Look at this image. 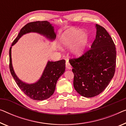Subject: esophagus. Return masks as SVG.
<instances>
[{
	"label": "esophagus",
	"mask_w": 126,
	"mask_h": 126,
	"mask_svg": "<svg viewBox=\"0 0 126 126\" xmlns=\"http://www.w3.org/2000/svg\"><path fill=\"white\" fill-rule=\"evenodd\" d=\"M65 67H66V68L67 69H72L71 65H70V64L69 63L68 61H67L66 63H65Z\"/></svg>",
	"instance_id": "obj_1"
}]
</instances>
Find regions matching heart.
Returning <instances> with one entry per match:
<instances>
[{
	"instance_id": "obj_1",
	"label": "heart",
	"mask_w": 126,
	"mask_h": 126,
	"mask_svg": "<svg viewBox=\"0 0 126 126\" xmlns=\"http://www.w3.org/2000/svg\"><path fill=\"white\" fill-rule=\"evenodd\" d=\"M89 36L81 29H71L65 31L61 37V42L65 47H71L76 42L71 50L75 57H80L87 47Z\"/></svg>"
}]
</instances>
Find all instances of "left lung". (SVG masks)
<instances>
[{
  "label": "left lung",
  "mask_w": 126,
  "mask_h": 126,
  "mask_svg": "<svg viewBox=\"0 0 126 126\" xmlns=\"http://www.w3.org/2000/svg\"><path fill=\"white\" fill-rule=\"evenodd\" d=\"M96 35L91 49L78 59L69 61L74 74V87L87 98L98 95L113 78L116 65V48L105 28L95 25Z\"/></svg>",
  "instance_id": "8db88e82"
}]
</instances>
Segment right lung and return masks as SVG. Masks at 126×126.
<instances>
[{"label":"right lung","mask_w":126,"mask_h":126,"mask_svg":"<svg viewBox=\"0 0 126 126\" xmlns=\"http://www.w3.org/2000/svg\"><path fill=\"white\" fill-rule=\"evenodd\" d=\"M30 33H38L51 42L56 38L54 27L47 21H38L27 24L20 30L9 48V69L18 87L28 97L34 100L43 101L50 98L53 94L58 80L65 72V61L64 60L57 62L48 61L40 78L33 83H27L20 80L13 67L11 49L22 35Z\"/></svg>","instance_id":"obj_1"}]
</instances>
